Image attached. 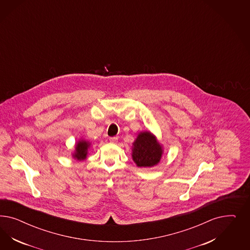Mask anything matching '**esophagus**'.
Listing matches in <instances>:
<instances>
[{"instance_id":"34e87169","label":"esophagus","mask_w":250,"mask_h":250,"mask_svg":"<svg viewBox=\"0 0 250 250\" xmlns=\"http://www.w3.org/2000/svg\"><path fill=\"white\" fill-rule=\"evenodd\" d=\"M109 140H110V142H112V143H116V142L118 141V138H117V137H110Z\"/></svg>"}]
</instances>
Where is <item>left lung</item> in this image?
<instances>
[{
    "label": "left lung",
    "instance_id": "left-lung-1",
    "mask_svg": "<svg viewBox=\"0 0 250 250\" xmlns=\"http://www.w3.org/2000/svg\"><path fill=\"white\" fill-rule=\"evenodd\" d=\"M163 146L150 131H141L132 144V159L138 167L158 165L163 156Z\"/></svg>",
    "mask_w": 250,
    "mask_h": 250
}]
</instances>
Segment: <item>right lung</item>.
Listing matches in <instances>:
<instances>
[{
    "mask_svg": "<svg viewBox=\"0 0 250 250\" xmlns=\"http://www.w3.org/2000/svg\"><path fill=\"white\" fill-rule=\"evenodd\" d=\"M91 142L88 139L81 137L75 143V149L71 153L72 158L78 161H83L87 159L89 149L91 147Z\"/></svg>",
    "mask_w": 250,
    "mask_h": 250,
    "instance_id": "obj_1",
    "label": "right lung"
}]
</instances>
